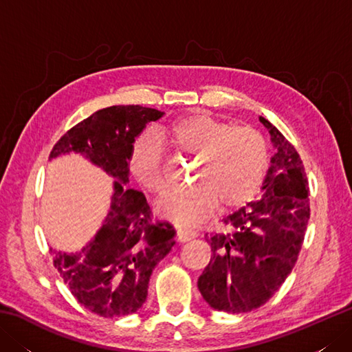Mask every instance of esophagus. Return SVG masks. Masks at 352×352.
Instances as JSON below:
<instances>
[{
	"instance_id": "34e87169",
	"label": "esophagus",
	"mask_w": 352,
	"mask_h": 352,
	"mask_svg": "<svg viewBox=\"0 0 352 352\" xmlns=\"http://www.w3.org/2000/svg\"><path fill=\"white\" fill-rule=\"evenodd\" d=\"M197 234L195 233H190V231H184V230H180L177 233V241L180 242V243H186V242H189V241H192L193 237H195Z\"/></svg>"
}]
</instances>
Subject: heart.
Here are the masks:
<instances>
[{
  "mask_svg": "<svg viewBox=\"0 0 352 352\" xmlns=\"http://www.w3.org/2000/svg\"><path fill=\"white\" fill-rule=\"evenodd\" d=\"M155 137L177 153L198 159L195 182L199 184L169 190L155 203L157 213L180 228L201 226L216 203L223 208L245 204L263 183L267 145L251 126H231L207 113H195L160 126ZM156 140L151 134L140 136L129 160L133 177L151 193L164 189L163 149Z\"/></svg>",
  "mask_w": 352,
  "mask_h": 352,
  "instance_id": "1",
  "label": "heart"
}]
</instances>
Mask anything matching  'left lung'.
<instances>
[{
  "label": "left lung",
  "mask_w": 352,
  "mask_h": 352,
  "mask_svg": "<svg viewBox=\"0 0 352 352\" xmlns=\"http://www.w3.org/2000/svg\"><path fill=\"white\" fill-rule=\"evenodd\" d=\"M276 153L257 201L223 218L227 231L207 236L210 263L198 289L214 310L248 313L271 300L294 269L310 218L309 182L295 146L260 116Z\"/></svg>",
  "instance_id": "1"
}]
</instances>
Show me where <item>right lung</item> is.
<instances>
[{
	"mask_svg": "<svg viewBox=\"0 0 352 352\" xmlns=\"http://www.w3.org/2000/svg\"><path fill=\"white\" fill-rule=\"evenodd\" d=\"M162 116L142 106L98 110L66 131L50 154H83L115 180L109 213L92 241L76 254L50 250L71 294L102 318L131 315L144 305L149 276L175 243L169 223L153 222L144 193L126 188L134 139Z\"/></svg>",
	"mask_w": 352,
	"mask_h": 352,
	"instance_id": "1",
	"label": "right lung"
}]
</instances>
